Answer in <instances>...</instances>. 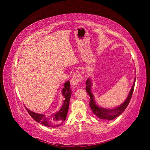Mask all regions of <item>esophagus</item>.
I'll use <instances>...</instances> for the list:
<instances>
[{"label":"esophagus","instance_id":"obj_1","mask_svg":"<svg viewBox=\"0 0 150 150\" xmlns=\"http://www.w3.org/2000/svg\"><path fill=\"white\" fill-rule=\"evenodd\" d=\"M81 81H82V76H81V74L79 72H76V73H74L73 76H72L71 80L72 87L74 88H76L78 87L79 84L81 83Z\"/></svg>","mask_w":150,"mask_h":150}]
</instances>
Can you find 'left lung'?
Segmentation results:
<instances>
[{
    "instance_id": "obj_1",
    "label": "left lung",
    "mask_w": 150,
    "mask_h": 150,
    "mask_svg": "<svg viewBox=\"0 0 150 150\" xmlns=\"http://www.w3.org/2000/svg\"><path fill=\"white\" fill-rule=\"evenodd\" d=\"M136 78H134L133 84L132 86V88H131L130 91L127 96L126 100L122 103L120 105L115 107L113 108H105L99 106L96 104L95 101V98L94 96V94L91 91L93 82L91 78H89L87 79V81L86 83V92L88 93L89 96H90V102H89V106L91 109L92 110L93 114L98 116L99 118L104 120L110 121L115 119L116 117L121 115L122 112H124L125 109L128 106L129 103L131 100V96L133 93L134 84H135Z\"/></svg>"
}]
</instances>
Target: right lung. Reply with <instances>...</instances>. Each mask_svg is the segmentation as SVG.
Instances as JSON below:
<instances>
[{
	"instance_id": "right-lung-1",
	"label": "right lung",
	"mask_w": 150,
	"mask_h": 150,
	"mask_svg": "<svg viewBox=\"0 0 150 150\" xmlns=\"http://www.w3.org/2000/svg\"><path fill=\"white\" fill-rule=\"evenodd\" d=\"M70 83L66 81L64 84V88L62 89V96L64 97L62 106L59 110L50 115L46 114L36 113L26 108L30 116L36 121L50 128H55L62 125L63 122L66 119L68 110H69V101L71 96V89L70 88Z\"/></svg>"
}]
</instances>
